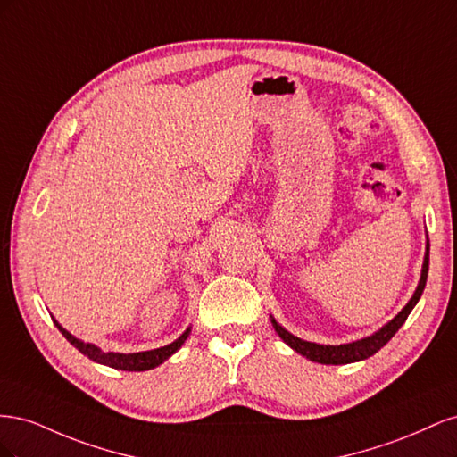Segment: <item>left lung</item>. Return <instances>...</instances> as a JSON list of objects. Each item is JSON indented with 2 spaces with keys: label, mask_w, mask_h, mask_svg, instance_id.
<instances>
[{
  "label": "left lung",
  "mask_w": 457,
  "mask_h": 457,
  "mask_svg": "<svg viewBox=\"0 0 457 457\" xmlns=\"http://www.w3.org/2000/svg\"><path fill=\"white\" fill-rule=\"evenodd\" d=\"M427 272H428V240H427V252H425V259H423L421 278H420V284L416 287V292H413L411 299L406 303V307L400 311L389 324H385L379 331H376V334L370 337H364V339L345 343V345H318V343H311V341L292 336L287 329H284L278 322H276L272 316H270V322L276 329V334L284 339L286 345H289V347L297 351L299 354L307 356L312 362L337 366V364H351V362H358V361H366V358H370L371 354H376L383 347V345L389 343L391 337L400 329V326L406 322L408 314L411 312L413 307L418 305V301L423 294L425 284H427Z\"/></svg>",
  "instance_id": "left-lung-1"
}]
</instances>
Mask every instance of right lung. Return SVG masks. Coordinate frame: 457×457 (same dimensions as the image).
Here are the masks:
<instances>
[{"instance_id":"obj_1","label":"right lung","mask_w":457,"mask_h":457,"mask_svg":"<svg viewBox=\"0 0 457 457\" xmlns=\"http://www.w3.org/2000/svg\"><path fill=\"white\" fill-rule=\"evenodd\" d=\"M54 326L61 329V334L71 341V345L81 353L86 354L87 358H91L93 362H99L110 368H116V370H126V371H145V370H152L160 366L162 362L168 361V358L181 349V345L187 341L188 334H190V328H187L185 334L181 337H177L173 343L165 345V347L154 349V351H143V353H131V354H123V353H103L99 347H95L91 343H84L81 339L74 337L71 331H66L57 320L53 318Z\"/></svg>"}]
</instances>
